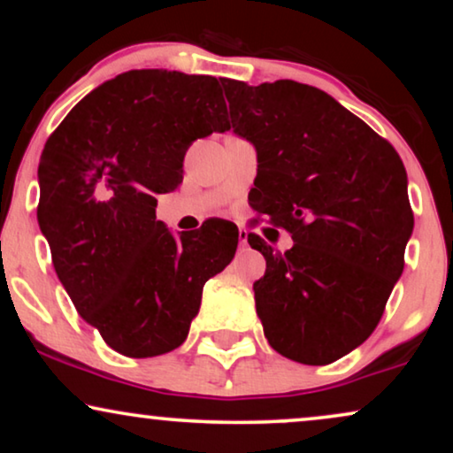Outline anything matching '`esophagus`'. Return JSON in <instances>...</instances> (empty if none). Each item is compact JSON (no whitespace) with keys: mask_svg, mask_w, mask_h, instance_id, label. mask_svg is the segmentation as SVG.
I'll use <instances>...</instances> for the list:
<instances>
[{"mask_svg":"<svg viewBox=\"0 0 453 453\" xmlns=\"http://www.w3.org/2000/svg\"><path fill=\"white\" fill-rule=\"evenodd\" d=\"M239 247L245 250L247 247V231H239Z\"/></svg>","mask_w":453,"mask_h":453,"instance_id":"obj_1","label":"esophagus"}]
</instances>
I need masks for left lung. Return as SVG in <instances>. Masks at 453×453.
Returning <instances> with one entry per match:
<instances>
[{
    "label": "left lung",
    "mask_w": 453,
    "mask_h": 453,
    "mask_svg": "<svg viewBox=\"0 0 453 453\" xmlns=\"http://www.w3.org/2000/svg\"><path fill=\"white\" fill-rule=\"evenodd\" d=\"M231 127L257 152L253 208L293 234L253 282L256 311L276 352L327 365L380 324L404 270L414 216L394 146L315 86L222 80Z\"/></svg>",
    "instance_id": "1"
}]
</instances>
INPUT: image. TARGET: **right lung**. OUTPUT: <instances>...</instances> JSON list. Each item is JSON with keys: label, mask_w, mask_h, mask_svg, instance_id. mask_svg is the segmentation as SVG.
Returning a JSON list of instances; mask_svg holds the SVG:
<instances>
[{"label": "right lung", "mask_w": 453, "mask_h": 453, "mask_svg": "<svg viewBox=\"0 0 453 453\" xmlns=\"http://www.w3.org/2000/svg\"><path fill=\"white\" fill-rule=\"evenodd\" d=\"M226 129L216 78L132 70L86 95L47 140L41 233L73 307L121 355L181 346L203 284L237 251L228 222L175 237L157 220V196L183 181L191 142Z\"/></svg>", "instance_id": "right-lung-1"}]
</instances>
